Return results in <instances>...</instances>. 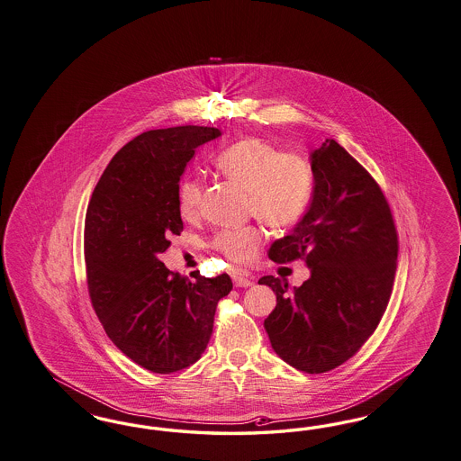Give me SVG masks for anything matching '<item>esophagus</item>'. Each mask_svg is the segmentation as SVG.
<instances>
[{"mask_svg": "<svg viewBox=\"0 0 461 461\" xmlns=\"http://www.w3.org/2000/svg\"><path fill=\"white\" fill-rule=\"evenodd\" d=\"M233 283H235V286L247 288V286H252V285H254V279L249 276V275L241 273V271H237V273H233Z\"/></svg>", "mask_w": 461, "mask_h": 461, "instance_id": "esophagus-1", "label": "esophagus"}]
</instances>
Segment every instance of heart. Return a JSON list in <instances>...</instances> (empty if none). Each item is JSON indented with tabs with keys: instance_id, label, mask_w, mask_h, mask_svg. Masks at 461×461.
I'll list each match as a JSON object with an SVG mask.
<instances>
[{
	"instance_id": "obj_1",
	"label": "heart",
	"mask_w": 461,
	"mask_h": 461,
	"mask_svg": "<svg viewBox=\"0 0 461 461\" xmlns=\"http://www.w3.org/2000/svg\"><path fill=\"white\" fill-rule=\"evenodd\" d=\"M214 166L224 178L247 190V209L252 216L277 230H290L302 221L313 201L312 165L300 154L285 152L258 137L241 139L218 152ZM203 185L185 178L178 188V212L185 221L203 214ZM266 233L258 224L226 228L214 235L211 247L222 258L249 264L258 258Z\"/></svg>"
}]
</instances>
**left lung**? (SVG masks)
Here are the masks:
<instances>
[{
    "instance_id": "8db88e82",
    "label": "left lung",
    "mask_w": 461,
    "mask_h": 461,
    "mask_svg": "<svg viewBox=\"0 0 461 461\" xmlns=\"http://www.w3.org/2000/svg\"><path fill=\"white\" fill-rule=\"evenodd\" d=\"M311 165L312 205L292 235L273 243L269 258H302L312 275L292 292L281 277L258 283L276 292L264 321L275 351L292 367L322 374L360 350L386 312L398 231L383 188L336 140L313 150Z\"/></svg>"
}]
</instances>
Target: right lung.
Masks as SVG:
<instances>
[{"instance_id":"right-lung-1","label":"right lung","mask_w":461,"mask_h":461,"mask_svg":"<svg viewBox=\"0 0 461 461\" xmlns=\"http://www.w3.org/2000/svg\"><path fill=\"white\" fill-rule=\"evenodd\" d=\"M214 127L149 130L120 149L94 188L86 214V276L94 312L118 350L156 374L190 367L203 355L226 273L194 279L166 269L159 254L184 231L178 182Z\"/></svg>"}]
</instances>
